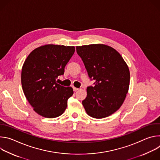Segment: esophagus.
Instances as JSON below:
<instances>
[{"label": "esophagus", "instance_id": "esophagus-1", "mask_svg": "<svg viewBox=\"0 0 160 160\" xmlns=\"http://www.w3.org/2000/svg\"><path fill=\"white\" fill-rule=\"evenodd\" d=\"M73 89L74 91H77V90H78L79 88H77V87H73Z\"/></svg>", "mask_w": 160, "mask_h": 160}]
</instances>
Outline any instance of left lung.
Here are the masks:
<instances>
[{"label": "left lung", "instance_id": "1", "mask_svg": "<svg viewBox=\"0 0 160 160\" xmlns=\"http://www.w3.org/2000/svg\"><path fill=\"white\" fill-rule=\"evenodd\" d=\"M90 80L94 86L87 88L82 104L90 117L103 118L122 105L130 84V72L125 61L115 49L104 44L77 46Z\"/></svg>", "mask_w": 160, "mask_h": 160}]
</instances>
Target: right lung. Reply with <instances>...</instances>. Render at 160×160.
Wrapping results in <instances>:
<instances>
[{"instance_id":"right-lung-1","label":"right lung","mask_w":160,"mask_h":160,"mask_svg":"<svg viewBox=\"0 0 160 160\" xmlns=\"http://www.w3.org/2000/svg\"><path fill=\"white\" fill-rule=\"evenodd\" d=\"M74 46L49 44L34 49L21 71L22 90L33 110L45 118H56L64 112L68 99L73 94L71 87L56 83L75 52Z\"/></svg>"}]
</instances>
